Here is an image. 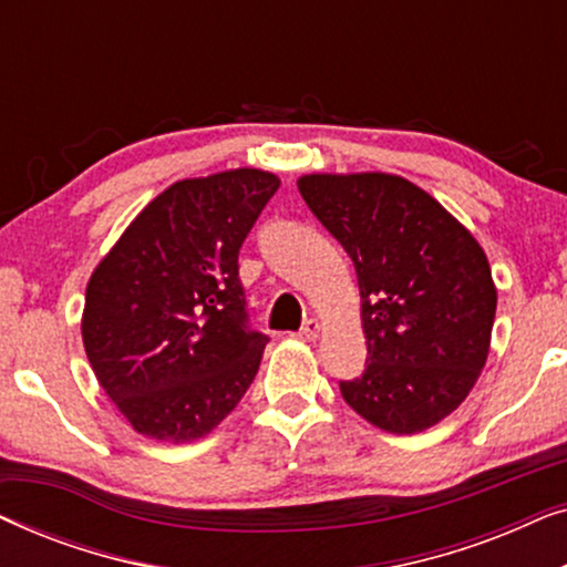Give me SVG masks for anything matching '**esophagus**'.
<instances>
[{
  "mask_svg": "<svg viewBox=\"0 0 567 567\" xmlns=\"http://www.w3.org/2000/svg\"><path fill=\"white\" fill-rule=\"evenodd\" d=\"M317 336H320V322H317L315 317H309V320H305V324H301L299 338L301 340H315Z\"/></svg>",
  "mask_w": 567,
  "mask_h": 567,
  "instance_id": "obj_1",
  "label": "esophagus"
}]
</instances>
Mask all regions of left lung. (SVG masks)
Wrapping results in <instances>:
<instances>
[{
    "label": "left lung",
    "mask_w": 567,
    "mask_h": 567,
    "mask_svg": "<svg viewBox=\"0 0 567 567\" xmlns=\"http://www.w3.org/2000/svg\"><path fill=\"white\" fill-rule=\"evenodd\" d=\"M299 193L359 276L369 363L340 379L343 400L390 433L444 421L491 348L498 297L483 247L405 177L307 175Z\"/></svg>",
    "instance_id": "left-lung-1"
}]
</instances>
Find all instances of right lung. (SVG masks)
Segmentation results:
<instances>
[{"mask_svg": "<svg viewBox=\"0 0 567 567\" xmlns=\"http://www.w3.org/2000/svg\"><path fill=\"white\" fill-rule=\"evenodd\" d=\"M278 185L250 167L169 185L92 274L84 351L146 439L206 436L258 374L270 338L250 324L239 247Z\"/></svg>", "mask_w": 567, "mask_h": 567, "instance_id": "1", "label": "right lung"}]
</instances>
